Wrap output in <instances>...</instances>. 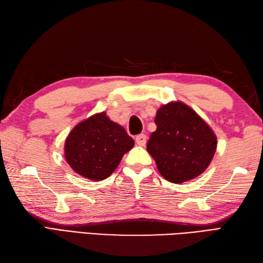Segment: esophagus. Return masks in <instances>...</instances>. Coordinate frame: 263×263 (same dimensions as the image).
I'll list each match as a JSON object with an SVG mask.
<instances>
[{
  "mask_svg": "<svg viewBox=\"0 0 263 263\" xmlns=\"http://www.w3.org/2000/svg\"><path fill=\"white\" fill-rule=\"evenodd\" d=\"M136 142H137L138 146H140V147L146 146V143H147V136H144V135H139V136H137Z\"/></svg>",
  "mask_w": 263,
  "mask_h": 263,
  "instance_id": "1",
  "label": "esophagus"
}]
</instances>
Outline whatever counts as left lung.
<instances>
[{"label": "left lung", "mask_w": 263, "mask_h": 263, "mask_svg": "<svg viewBox=\"0 0 263 263\" xmlns=\"http://www.w3.org/2000/svg\"><path fill=\"white\" fill-rule=\"evenodd\" d=\"M157 130L152 133L147 152L165 180L180 184L206 170L217 149V137L202 117L182 102L160 106Z\"/></svg>", "instance_id": "1"}]
</instances>
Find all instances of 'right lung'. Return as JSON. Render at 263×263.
Masks as SVG:
<instances>
[{"instance_id":"obj_1","label":"right lung","mask_w":263,"mask_h":263,"mask_svg":"<svg viewBox=\"0 0 263 263\" xmlns=\"http://www.w3.org/2000/svg\"><path fill=\"white\" fill-rule=\"evenodd\" d=\"M133 146L135 141L124 127L102 111L72 128L64 143V156L77 174L102 181L117 168L123 156Z\"/></svg>"}]
</instances>
